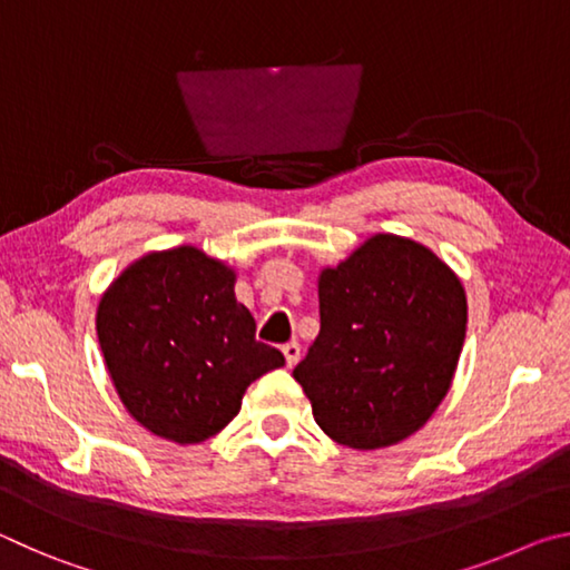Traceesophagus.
I'll use <instances>...</instances> for the list:
<instances>
[{
  "instance_id": "1",
  "label": "esophagus",
  "mask_w": 570,
  "mask_h": 570,
  "mask_svg": "<svg viewBox=\"0 0 570 570\" xmlns=\"http://www.w3.org/2000/svg\"><path fill=\"white\" fill-rule=\"evenodd\" d=\"M282 352H284V356H286V364L294 366V364L298 362V356H302V346H298V342H286V344L282 346Z\"/></svg>"
}]
</instances>
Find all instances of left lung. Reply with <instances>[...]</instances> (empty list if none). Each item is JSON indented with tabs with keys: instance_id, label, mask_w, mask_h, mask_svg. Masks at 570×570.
<instances>
[{
	"instance_id": "8db88e82",
	"label": "left lung",
	"mask_w": 570,
	"mask_h": 570,
	"mask_svg": "<svg viewBox=\"0 0 570 570\" xmlns=\"http://www.w3.org/2000/svg\"><path fill=\"white\" fill-rule=\"evenodd\" d=\"M320 336L294 366L314 420L356 450L410 438L445 397L465 344L458 276L410 238L380 234L320 276Z\"/></svg>"
}]
</instances>
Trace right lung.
I'll return each mask as SVG.
<instances>
[{
    "label": "right lung",
    "instance_id": "obj_1",
    "mask_svg": "<svg viewBox=\"0 0 570 570\" xmlns=\"http://www.w3.org/2000/svg\"><path fill=\"white\" fill-rule=\"evenodd\" d=\"M234 272L180 246L125 268L98 306V340L115 390L153 435L180 445L214 438L236 417L246 387L284 366L256 340L236 302Z\"/></svg>",
    "mask_w": 570,
    "mask_h": 570
}]
</instances>
